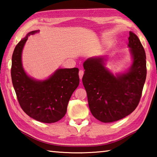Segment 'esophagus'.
I'll use <instances>...</instances> for the list:
<instances>
[{
  "mask_svg": "<svg viewBox=\"0 0 157 157\" xmlns=\"http://www.w3.org/2000/svg\"><path fill=\"white\" fill-rule=\"evenodd\" d=\"M83 75H84V71L82 70H80L79 71V78H80L81 79H82V77H83Z\"/></svg>",
  "mask_w": 157,
  "mask_h": 157,
  "instance_id": "1",
  "label": "esophagus"
}]
</instances>
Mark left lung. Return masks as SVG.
<instances>
[{
	"instance_id": "obj_1",
	"label": "left lung",
	"mask_w": 157,
	"mask_h": 157,
	"mask_svg": "<svg viewBox=\"0 0 157 157\" xmlns=\"http://www.w3.org/2000/svg\"><path fill=\"white\" fill-rule=\"evenodd\" d=\"M129 47L133 64L128 72L114 76L104 66V58H90L84 63L82 83L90 111L103 123H112L132 113L140 102L147 68L145 50L136 34L129 32Z\"/></svg>"
}]
</instances>
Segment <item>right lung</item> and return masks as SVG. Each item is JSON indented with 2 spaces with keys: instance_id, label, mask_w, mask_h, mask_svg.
<instances>
[{
  "instance_id": "1",
  "label": "right lung",
  "mask_w": 157,
  "mask_h": 157,
  "mask_svg": "<svg viewBox=\"0 0 157 157\" xmlns=\"http://www.w3.org/2000/svg\"><path fill=\"white\" fill-rule=\"evenodd\" d=\"M37 32L29 33L16 46L12 58V81L23 111L37 121L52 123L65 116L68 101L79 83V69H58L44 81L29 78L22 67L21 52L28 36Z\"/></svg>"
}]
</instances>
